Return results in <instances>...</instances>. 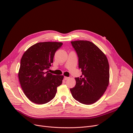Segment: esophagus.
Returning a JSON list of instances; mask_svg holds the SVG:
<instances>
[{"label":"esophagus","mask_w":133,"mask_h":133,"mask_svg":"<svg viewBox=\"0 0 133 133\" xmlns=\"http://www.w3.org/2000/svg\"><path fill=\"white\" fill-rule=\"evenodd\" d=\"M69 79V78L68 77H67V76H65L64 77V80H68Z\"/></svg>","instance_id":"obj_1"}]
</instances>
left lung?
I'll return each mask as SVG.
<instances>
[{
  "label": "left lung",
  "mask_w": 133,
  "mask_h": 133,
  "mask_svg": "<svg viewBox=\"0 0 133 133\" xmlns=\"http://www.w3.org/2000/svg\"><path fill=\"white\" fill-rule=\"evenodd\" d=\"M79 58L82 76L75 78L76 85L70 90L74 99L85 104L98 100L109 82V66L106 55L92 42L71 41Z\"/></svg>",
  "instance_id": "1"
}]
</instances>
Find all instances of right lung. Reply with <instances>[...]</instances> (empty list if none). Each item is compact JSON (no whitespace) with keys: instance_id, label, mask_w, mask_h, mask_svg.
I'll return each mask as SVG.
<instances>
[{"instance_id":"obj_1","label":"right lung","mask_w":133,"mask_h":133,"mask_svg":"<svg viewBox=\"0 0 133 133\" xmlns=\"http://www.w3.org/2000/svg\"><path fill=\"white\" fill-rule=\"evenodd\" d=\"M59 42H42L29 47L21 59L18 78L26 97L42 104L52 100L61 85L64 75H53L46 70L51 66L55 52L62 45Z\"/></svg>"}]
</instances>
